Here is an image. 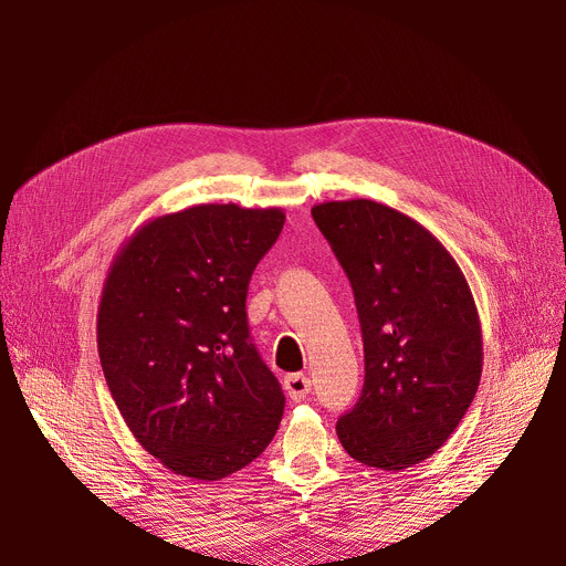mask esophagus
Listing matches in <instances>:
<instances>
[{"mask_svg": "<svg viewBox=\"0 0 566 566\" xmlns=\"http://www.w3.org/2000/svg\"><path fill=\"white\" fill-rule=\"evenodd\" d=\"M284 390L293 401H303L312 390V380L305 374H289L284 378Z\"/></svg>", "mask_w": 566, "mask_h": 566, "instance_id": "esophagus-1", "label": "esophagus"}]
</instances>
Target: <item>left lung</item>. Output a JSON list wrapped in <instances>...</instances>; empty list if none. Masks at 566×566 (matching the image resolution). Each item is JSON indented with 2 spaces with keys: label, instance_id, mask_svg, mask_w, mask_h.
<instances>
[{
  "label": "left lung",
  "instance_id": "left-lung-1",
  "mask_svg": "<svg viewBox=\"0 0 566 566\" xmlns=\"http://www.w3.org/2000/svg\"><path fill=\"white\" fill-rule=\"evenodd\" d=\"M346 271L365 342L363 397L337 422L363 465L399 472L448 440L480 388L484 344L457 259L418 220L371 199L312 208Z\"/></svg>",
  "mask_w": 566,
  "mask_h": 566
}]
</instances>
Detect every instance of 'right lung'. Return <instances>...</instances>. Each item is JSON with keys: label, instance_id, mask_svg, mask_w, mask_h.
Instances as JSON below:
<instances>
[{"label": "right lung", "instance_id": "obj_1", "mask_svg": "<svg viewBox=\"0 0 566 566\" xmlns=\"http://www.w3.org/2000/svg\"><path fill=\"white\" fill-rule=\"evenodd\" d=\"M284 211L197 203L146 220L114 254L98 305L112 399L167 470L218 482L273 440L284 392L250 339L252 271Z\"/></svg>", "mask_w": 566, "mask_h": 566}]
</instances>
